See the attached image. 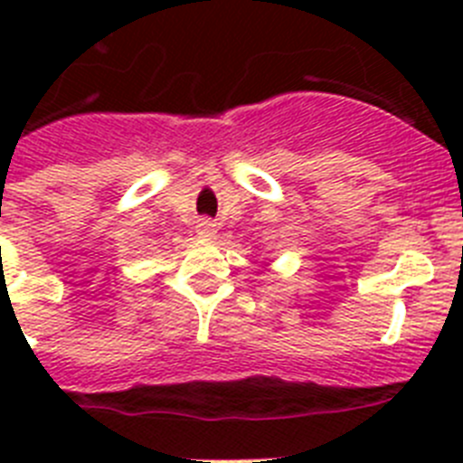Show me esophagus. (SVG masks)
Returning <instances> with one entry per match:
<instances>
[{"mask_svg":"<svg viewBox=\"0 0 463 463\" xmlns=\"http://www.w3.org/2000/svg\"><path fill=\"white\" fill-rule=\"evenodd\" d=\"M196 234L202 236V239H213V236L218 234V227L213 220H199L196 222Z\"/></svg>","mask_w":463,"mask_h":463,"instance_id":"esophagus-1","label":"esophagus"}]
</instances>
